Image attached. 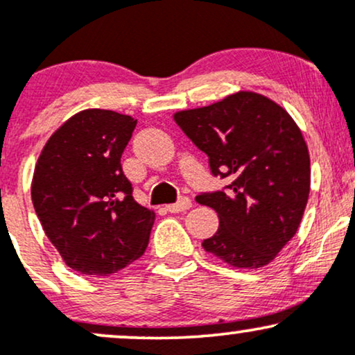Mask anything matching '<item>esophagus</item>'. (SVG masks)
Listing matches in <instances>:
<instances>
[{
	"mask_svg": "<svg viewBox=\"0 0 355 355\" xmlns=\"http://www.w3.org/2000/svg\"><path fill=\"white\" fill-rule=\"evenodd\" d=\"M190 207H191V200H190V198L183 197V198H180V200H178L177 203H172V205H166V210L172 211V214H178V211L189 210Z\"/></svg>",
	"mask_w": 355,
	"mask_h": 355,
	"instance_id": "esophagus-1",
	"label": "esophagus"
}]
</instances>
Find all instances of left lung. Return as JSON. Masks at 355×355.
<instances>
[{"label": "left lung", "mask_w": 355, "mask_h": 355, "mask_svg": "<svg viewBox=\"0 0 355 355\" xmlns=\"http://www.w3.org/2000/svg\"><path fill=\"white\" fill-rule=\"evenodd\" d=\"M173 120L209 155L211 173L230 180L225 191L197 197L220 220L202 247L235 268L270 263L295 235L311 191V157L294 118L274 100L240 89Z\"/></svg>", "instance_id": "8db88e82"}]
</instances>
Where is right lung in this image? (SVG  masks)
Segmentation results:
<instances>
[{"instance_id": "obj_1", "label": "right lung", "mask_w": 355, "mask_h": 355, "mask_svg": "<svg viewBox=\"0 0 355 355\" xmlns=\"http://www.w3.org/2000/svg\"><path fill=\"white\" fill-rule=\"evenodd\" d=\"M137 120L88 108L68 118L35 165L31 200L64 263L85 275H112L145 254L155 211L135 202L121 153Z\"/></svg>"}]
</instances>
